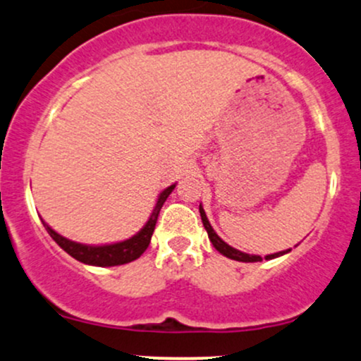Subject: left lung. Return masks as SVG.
I'll use <instances>...</instances> for the list:
<instances>
[{
	"instance_id": "left-lung-1",
	"label": "left lung",
	"mask_w": 361,
	"mask_h": 361,
	"mask_svg": "<svg viewBox=\"0 0 361 361\" xmlns=\"http://www.w3.org/2000/svg\"><path fill=\"white\" fill-rule=\"evenodd\" d=\"M200 213H201L202 225H204L206 232H208L209 240H212L213 247L218 250V252L224 254V256H226L228 259H233V261H240V262H259V261H262L261 256H250V254H245V252H242V250L233 249V247H230L228 244H226V242L221 240V238L216 235V232H214V230H213V226L209 225L208 218H206V213H204V209H202L201 204H200ZM286 252H290V249H288V250H283V252L269 254V256H266L264 259L279 257V256H283V254H286Z\"/></svg>"
}]
</instances>
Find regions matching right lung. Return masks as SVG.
I'll use <instances>...</instances> for the list:
<instances>
[{
	"label": "right lung",
	"mask_w": 361,
	"mask_h": 361,
	"mask_svg": "<svg viewBox=\"0 0 361 361\" xmlns=\"http://www.w3.org/2000/svg\"><path fill=\"white\" fill-rule=\"evenodd\" d=\"M176 184L169 185L164 192L159 196V201H157L155 209H153L152 216L147 221V225L137 232L135 237L128 238L124 242H117V244H111V245H85V244H78V242L68 240V238L61 237L59 233H56L54 230L51 228L46 221H42L44 226H46L47 233L51 235L52 240L58 244L61 249L66 250L71 257H75L76 261L85 262V264L90 266H100V268H105V266H119V264H126V262L135 261L141 256V254L147 250V247L149 245V240H152L153 230H155L157 220H159V213L164 206V202L167 201L169 194L173 191Z\"/></svg>",
	"instance_id": "obj_1"
}]
</instances>
